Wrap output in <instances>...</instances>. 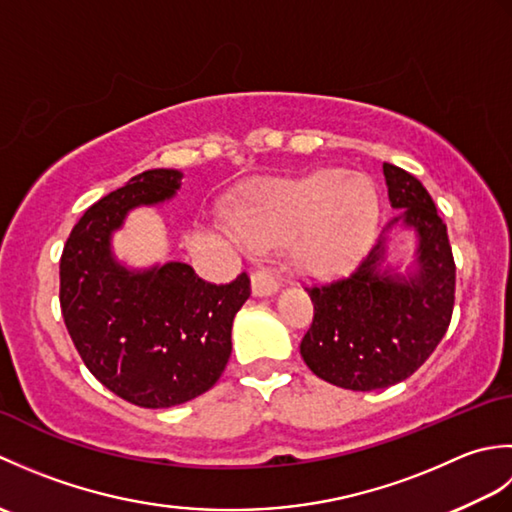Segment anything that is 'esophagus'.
<instances>
[{
  "label": "esophagus",
  "instance_id": "34e87169",
  "mask_svg": "<svg viewBox=\"0 0 512 512\" xmlns=\"http://www.w3.org/2000/svg\"><path fill=\"white\" fill-rule=\"evenodd\" d=\"M250 284H253V295L255 297H268L279 288V279H277V270L268 268V266H259L253 270L250 275Z\"/></svg>",
  "mask_w": 512,
  "mask_h": 512
}]
</instances>
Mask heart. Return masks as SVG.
Here are the masks:
<instances>
[{
	"mask_svg": "<svg viewBox=\"0 0 512 512\" xmlns=\"http://www.w3.org/2000/svg\"><path fill=\"white\" fill-rule=\"evenodd\" d=\"M374 224L372 184L323 169L264 191L246 215L244 237L255 246L299 237V266L312 275H334L365 248Z\"/></svg>",
	"mask_w": 512,
	"mask_h": 512,
	"instance_id": "1",
	"label": "heart"
}]
</instances>
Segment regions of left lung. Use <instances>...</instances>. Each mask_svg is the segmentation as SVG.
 Instances as JSON below:
<instances>
[{
  "label": "left lung",
  "instance_id": "1",
  "mask_svg": "<svg viewBox=\"0 0 512 512\" xmlns=\"http://www.w3.org/2000/svg\"><path fill=\"white\" fill-rule=\"evenodd\" d=\"M389 202L398 213L385 231L402 222L416 228V277H391L383 235L354 273L308 286L314 317L301 339V356L328 383L374 391L409 378L447 332L455 303V262L447 224L418 178L385 162Z\"/></svg>",
  "mask_w": 512,
  "mask_h": 512
}]
</instances>
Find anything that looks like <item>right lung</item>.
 <instances>
[{
    "mask_svg": "<svg viewBox=\"0 0 512 512\" xmlns=\"http://www.w3.org/2000/svg\"><path fill=\"white\" fill-rule=\"evenodd\" d=\"M180 180V171L151 169L92 204L59 264L61 314L85 367L147 409L182 405L220 380L233 319L250 297L246 273L211 284L180 262L129 273L112 259L110 235L125 213L171 198Z\"/></svg>",
    "mask_w": 512,
    "mask_h": 512,
    "instance_id": "obj_1",
    "label": "right lung"
}]
</instances>
